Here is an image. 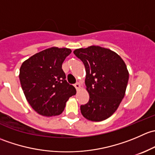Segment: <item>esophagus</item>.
<instances>
[{
    "instance_id": "obj_1",
    "label": "esophagus",
    "mask_w": 155,
    "mask_h": 155,
    "mask_svg": "<svg viewBox=\"0 0 155 155\" xmlns=\"http://www.w3.org/2000/svg\"><path fill=\"white\" fill-rule=\"evenodd\" d=\"M74 86H75V87H76V90L78 91L79 88H80L81 85H80V84L79 83V82H76V83L74 85Z\"/></svg>"
}]
</instances>
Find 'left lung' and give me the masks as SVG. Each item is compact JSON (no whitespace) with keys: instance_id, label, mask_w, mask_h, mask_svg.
Instances as JSON below:
<instances>
[{"instance_id":"obj_1","label":"left lung","mask_w":155,"mask_h":155,"mask_svg":"<svg viewBox=\"0 0 155 155\" xmlns=\"http://www.w3.org/2000/svg\"><path fill=\"white\" fill-rule=\"evenodd\" d=\"M73 53L86 70L89 101L81 105V112L90 121H104L116 111L124 97L129 79L125 63L118 54L100 46L78 48Z\"/></svg>"}]
</instances>
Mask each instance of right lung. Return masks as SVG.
Segmentation results:
<instances>
[{"label": "right lung", "instance_id": "1", "mask_svg": "<svg viewBox=\"0 0 155 155\" xmlns=\"http://www.w3.org/2000/svg\"><path fill=\"white\" fill-rule=\"evenodd\" d=\"M71 53L70 48L52 47L31 56L23 62L19 79L28 102L40 115L61 114L76 88L70 85L62 64Z\"/></svg>", "mask_w": 155, "mask_h": 155}]
</instances>
